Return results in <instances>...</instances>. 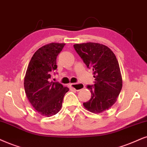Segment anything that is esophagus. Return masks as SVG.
Returning <instances> with one entry per match:
<instances>
[{
	"mask_svg": "<svg viewBox=\"0 0 147 147\" xmlns=\"http://www.w3.org/2000/svg\"><path fill=\"white\" fill-rule=\"evenodd\" d=\"M70 85L72 88L75 89V90L76 91H77V92L78 91L81 90L85 87L84 85H83L82 83H71Z\"/></svg>",
	"mask_w": 147,
	"mask_h": 147,
	"instance_id": "1",
	"label": "esophagus"
}]
</instances>
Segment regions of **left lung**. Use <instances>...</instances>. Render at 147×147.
Here are the masks:
<instances>
[{
  "label": "left lung",
  "mask_w": 147,
  "mask_h": 147,
  "mask_svg": "<svg viewBox=\"0 0 147 147\" xmlns=\"http://www.w3.org/2000/svg\"><path fill=\"white\" fill-rule=\"evenodd\" d=\"M74 48L88 68H92L95 84L87 85L92 96L83 107L93 113H102L116 102L122 88L119 65L112 50L105 45L85 42Z\"/></svg>",
  "instance_id": "8db88e82"
}]
</instances>
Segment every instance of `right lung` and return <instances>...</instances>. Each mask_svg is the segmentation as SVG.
<instances>
[{
    "label": "right lung",
    "mask_w": 147,
    "mask_h": 147,
    "mask_svg": "<svg viewBox=\"0 0 147 147\" xmlns=\"http://www.w3.org/2000/svg\"><path fill=\"white\" fill-rule=\"evenodd\" d=\"M65 43L45 45L35 52L30 61L24 77V89L30 103L39 114L51 117L57 114L62 106L67 87L50 81L56 70V58Z\"/></svg>",
    "instance_id": "add662e5"
}]
</instances>
